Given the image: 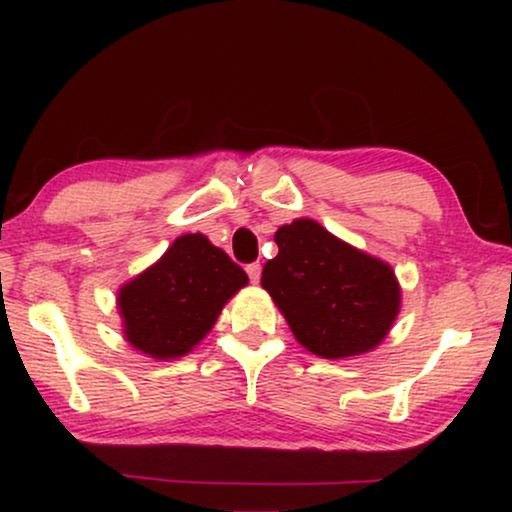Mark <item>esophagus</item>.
Listing matches in <instances>:
<instances>
[{"mask_svg": "<svg viewBox=\"0 0 512 512\" xmlns=\"http://www.w3.org/2000/svg\"><path fill=\"white\" fill-rule=\"evenodd\" d=\"M247 275L254 284H258V279H261V263H249L247 265Z\"/></svg>", "mask_w": 512, "mask_h": 512, "instance_id": "esophagus-1", "label": "esophagus"}]
</instances>
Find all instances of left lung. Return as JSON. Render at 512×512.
<instances>
[{
  "label": "left lung",
  "instance_id": "1",
  "mask_svg": "<svg viewBox=\"0 0 512 512\" xmlns=\"http://www.w3.org/2000/svg\"><path fill=\"white\" fill-rule=\"evenodd\" d=\"M275 242L279 254L265 263L261 286L307 352L347 359L380 345L401 310L391 265L312 219L286 223Z\"/></svg>",
  "mask_w": 512,
  "mask_h": 512
}]
</instances>
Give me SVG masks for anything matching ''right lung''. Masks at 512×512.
Instances as JSON below:
<instances>
[{
	"instance_id": "1",
	"label": "right lung",
	"mask_w": 512,
	"mask_h": 512,
	"mask_svg": "<svg viewBox=\"0 0 512 512\" xmlns=\"http://www.w3.org/2000/svg\"><path fill=\"white\" fill-rule=\"evenodd\" d=\"M249 277L205 235L177 237L158 263L118 291L125 340L151 359L191 352Z\"/></svg>"
}]
</instances>
